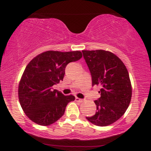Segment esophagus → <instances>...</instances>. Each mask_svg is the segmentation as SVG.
Returning <instances> with one entry per match:
<instances>
[{
    "instance_id": "esophagus-1",
    "label": "esophagus",
    "mask_w": 151,
    "mask_h": 151,
    "mask_svg": "<svg viewBox=\"0 0 151 151\" xmlns=\"http://www.w3.org/2000/svg\"><path fill=\"white\" fill-rule=\"evenodd\" d=\"M75 99H76V101H78V102H80V103H82L83 101V99H79V98H77V97H76Z\"/></svg>"
}]
</instances>
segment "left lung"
I'll return each instance as SVG.
<instances>
[{
	"instance_id": "obj_1",
	"label": "left lung",
	"mask_w": 151,
	"mask_h": 151,
	"mask_svg": "<svg viewBox=\"0 0 151 151\" xmlns=\"http://www.w3.org/2000/svg\"><path fill=\"white\" fill-rule=\"evenodd\" d=\"M92 76V86L100 85L101 97L95 101L97 111L86 116L92 124L106 126L121 117L132 98V85L126 66L112 52L102 50H83Z\"/></svg>"
}]
</instances>
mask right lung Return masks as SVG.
Segmentation results:
<instances>
[{
  "instance_id": "add662e5",
  "label": "right lung",
  "mask_w": 151,
  "mask_h": 151,
  "mask_svg": "<svg viewBox=\"0 0 151 151\" xmlns=\"http://www.w3.org/2000/svg\"><path fill=\"white\" fill-rule=\"evenodd\" d=\"M82 58L81 51H47L35 57L25 68L19 84V99L26 116L40 126H50L63 116L72 95L64 96L52 86L63 81L70 62Z\"/></svg>"
}]
</instances>
